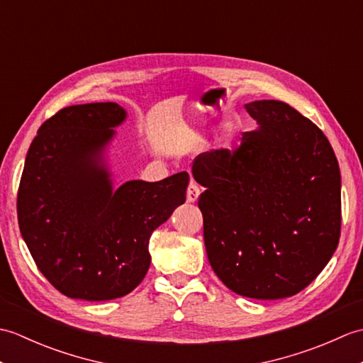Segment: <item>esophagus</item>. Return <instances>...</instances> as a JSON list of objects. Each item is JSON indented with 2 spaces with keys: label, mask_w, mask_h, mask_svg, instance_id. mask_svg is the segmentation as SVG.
Returning <instances> with one entry per match:
<instances>
[{
  "label": "esophagus",
  "mask_w": 363,
  "mask_h": 363,
  "mask_svg": "<svg viewBox=\"0 0 363 363\" xmlns=\"http://www.w3.org/2000/svg\"><path fill=\"white\" fill-rule=\"evenodd\" d=\"M199 194H201V191H199V187L196 186V184L190 182L189 187H187V201L189 203H196L198 198H199Z\"/></svg>",
  "instance_id": "1"
}]
</instances>
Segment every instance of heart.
I'll use <instances>...</instances> for the list:
<instances>
[{
	"mask_svg": "<svg viewBox=\"0 0 363 363\" xmlns=\"http://www.w3.org/2000/svg\"><path fill=\"white\" fill-rule=\"evenodd\" d=\"M234 142H235L234 133L228 130V133H225V135H223V138H221V146H223V148H226V150H230L234 146Z\"/></svg>",
	"mask_w": 363,
	"mask_h": 363,
	"instance_id": "b5f03b06",
	"label": "heart"
}]
</instances>
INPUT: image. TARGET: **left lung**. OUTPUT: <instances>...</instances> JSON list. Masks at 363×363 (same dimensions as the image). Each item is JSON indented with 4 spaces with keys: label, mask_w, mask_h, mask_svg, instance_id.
<instances>
[{
    "label": "left lung",
    "mask_w": 363,
    "mask_h": 363,
    "mask_svg": "<svg viewBox=\"0 0 363 363\" xmlns=\"http://www.w3.org/2000/svg\"><path fill=\"white\" fill-rule=\"evenodd\" d=\"M257 128L234 154H199L191 173L206 189L198 207L204 245L237 295L281 299L317 277L337 250L342 177L326 135L274 99L245 104Z\"/></svg>",
    "instance_id": "left-lung-1"
}]
</instances>
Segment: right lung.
<instances>
[{
	"label": "right lung",
	"mask_w": 363,
	"mask_h": 363,
	"mask_svg": "<svg viewBox=\"0 0 363 363\" xmlns=\"http://www.w3.org/2000/svg\"><path fill=\"white\" fill-rule=\"evenodd\" d=\"M128 112L117 103L70 106L29 146L17 212L42 274L68 298L128 295L148 272L154 230L186 203L189 174L113 186L109 148Z\"/></svg>",
	"instance_id": "obj_1"
}]
</instances>
